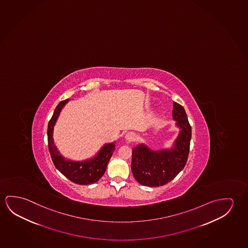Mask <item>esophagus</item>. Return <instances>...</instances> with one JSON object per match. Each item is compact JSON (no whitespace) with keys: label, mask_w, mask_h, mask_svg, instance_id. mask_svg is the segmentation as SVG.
Masks as SVG:
<instances>
[{"label":"esophagus","mask_w":248,"mask_h":248,"mask_svg":"<svg viewBox=\"0 0 248 248\" xmlns=\"http://www.w3.org/2000/svg\"><path fill=\"white\" fill-rule=\"evenodd\" d=\"M135 138H136V136H135V134L133 132H128L125 135L126 141H129V142L133 141L135 140Z\"/></svg>","instance_id":"esophagus-1"}]
</instances>
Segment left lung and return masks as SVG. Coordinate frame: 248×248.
Listing matches in <instances>:
<instances>
[{
    "mask_svg": "<svg viewBox=\"0 0 248 248\" xmlns=\"http://www.w3.org/2000/svg\"><path fill=\"white\" fill-rule=\"evenodd\" d=\"M172 118L180 130L172 148L155 151L141 143L132 149L131 170L135 179L142 186H164L174 179L186 164L191 127L184 107L177 102L173 103Z\"/></svg>",
    "mask_w": 248,
    "mask_h": 248,
    "instance_id": "left-lung-1",
    "label": "left lung"
}]
</instances>
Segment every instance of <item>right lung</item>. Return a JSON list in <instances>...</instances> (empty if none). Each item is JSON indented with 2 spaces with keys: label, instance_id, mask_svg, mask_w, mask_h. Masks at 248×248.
<instances>
[{
  "label": "right lung",
  "instance_id": "right-lung-1",
  "mask_svg": "<svg viewBox=\"0 0 248 248\" xmlns=\"http://www.w3.org/2000/svg\"><path fill=\"white\" fill-rule=\"evenodd\" d=\"M68 101L69 99L62 100L57 105L48 124L47 137L50 156L57 170L70 181L79 185H91L95 183L104 175L107 164L115 150V142L104 145L95 156L88 160L74 161L65 159L54 143L53 130L62 109Z\"/></svg>",
  "mask_w": 248,
  "mask_h": 248
}]
</instances>
